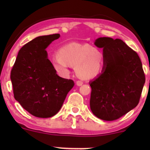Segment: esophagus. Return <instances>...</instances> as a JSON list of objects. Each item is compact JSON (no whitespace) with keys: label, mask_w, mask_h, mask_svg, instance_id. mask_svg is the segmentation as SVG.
Listing matches in <instances>:
<instances>
[{"label":"esophagus","mask_w":150,"mask_h":150,"mask_svg":"<svg viewBox=\"0 0 150 150\" xmlns=\"http://www.w3.org/2000/svg\"><path fill=\"white\" fill-rule=\"evenodd\" d=\"M82 84H83V82H82L81 80H77V81H76V85H77V86H82Z\"/></svg>","instance_id":"esophagus-1"}]
</instances>
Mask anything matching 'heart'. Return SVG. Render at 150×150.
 <instances>
[{"label": "heart", "mask_w": 150, "mask_h": 150, "mask_svg": "<svg viewBox=\"0 0 150 150\" xmlns=\"http://www.w3.org/2000/svg\"><path fill=\"white\" fill-rule=\"evenodd\" d=\"M57 56L51 63L53 68L63 75L68 73L69 65L75 68L79 77L88 80L99 75L104 66L102 53L89 44L70 43L58 50Z\"/></svg>", "instance_id": "heart-1"}]
</instances>
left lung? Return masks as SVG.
I'll return each mask as SVG.
<instances>
[{"label":"left lung","mask_w":150,"mask_h":150,"mask_svg":"<svg viewBox=\"0 0 150 150\" xmlns=\"http://www.w3.org/2000/svg\"><path fill=\"white\" fill-rule=\"evenodd\" d=\"M94 44L103 48L104 66L89 83L90 108L97 118L111 121L137 106L145 75L137 53L122 40L100 37Z\"/></svg>","instance_id":"8db88e82"}]
</instances>
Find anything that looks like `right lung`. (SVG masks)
<instances>
[{"label":"right lung","mask_w":150,"mask_h":150,"mask_svg":"<svg viewBox=\"0 0 150 150\" xmlns=\"http://www.w3.org/2000/svg\"><path fill=\"white\" fill-rule=\"evenodd\" d=\"M59 37V34L41 36L24 45L10 73L15 99L39 118L56 115L75 85L58 76L48 58L46 49Z\"/></svg>","instance_id":"right-lung-1"}]
</instances>
